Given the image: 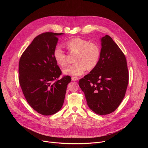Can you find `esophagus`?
<instances>
[{
    "label": "esophagus",
    "instance_id": "1",
    "mask_svg": "<svg viewBox=\"0 0 148 148\" xmlns=\"http://www.w3.org/2000/svg\"><path fill=\"white\" fill-rule=\"evenodd\" d=\"M72 80L73 81H77L78 80V77H72Z\"/></svg>",
    "mask_w": 148,
    "mask_h": 148
}]
</instances>
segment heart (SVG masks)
Returning a JSON list of instances; mask_svg holds the SVG:
<instances>
[{
	"mask_svg": "<svg viewBox=\"0 0 148 148\" xmlns=\"http://www.w3.org/2000/svg\"><path fill=\"white\" fill-rule=\"evenodd\" d=\"M68 49L71 52H75L74 64L63 70L67 75L78 76L85 73L88 68H95L99 62L101 50L99 46L94 43L79 37H74L66 43ZM53 57L57 64L64 67L67 65V55L60 46L55 47L53 53Z\"/></svg>",
	"mask_w": 148,
	"mask_h": 148,
	"instance_id": "obj_1",
	"label": "heart"
}]
</instances>
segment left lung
I'll use <instances>...</instances> for the list:
<instances>
[{
  "label": "left lung",
  "instance_id": "left-lung-1",
  "mask_svg": "<svg viewBox=\"0 0 148 148\" xmlns=\"http://www.w3.org/2000/svg\"><path fill=\"white\" fill-rule=\"evenodd\" d=\"M101 46L97 66L78 84L90 110L98 115H107L115 111L123 100L129 73L124 54L110 36L101 38Z\"/></svg>",
  "mask_w": 148,
  "mask_h": 148
}]
</instances>
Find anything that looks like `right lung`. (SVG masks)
Segmentation results:
<instances>
[{"label": "right lung", "mask_w": 148, "mask_h": 148, "mask_svg": "<svg viewBox=\"0 0 148 148\" xmlns=\"http://www.w3.org/2000/svg\"><path fill=\"white\" fill-rule=\"evenodd\" d=\"M62 34L46 32L38 35L19 60L18 81L22 92L30 106L43 115L60 110L71 80L69 75L58 79L62 72L53 55L57 36Z\"/></svg>", "instance_id": "add662e5"}]
</instances>
